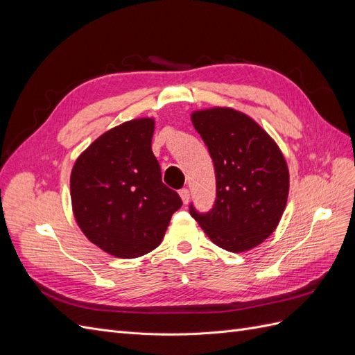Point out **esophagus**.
<instances>
[{"mask_svg": "<svg viewBox=\"0 0 355 355\" xmlns=\"http://www.w3.org/2000/svg\"><path fill=\"white\" fill-rule=\"evenodd\" d=\"M179 196H180L182 201H184V204H188V201H189V191H188V188H182L179 191Z\"/></svg>", "mask_w": 355, "mask_h": 355, "instance_id": "1", "label": "esophagus"}]
</instances>
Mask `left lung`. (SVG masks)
I'll list each match as a JSON object with an SVG mask.
<instances>
[{
	"instance_id": "left-lung-1",
	"label": "left lung",
	"mask_w": 355,
	"mask_h": 355,
	"mask_svg": "<svg viewBox=\"0 0 355 355\" xmlns=\"http://www.w3.org/2000/svg\"><path fill=\"white\" fill-rule=\"evenodd\" d=\"M216 175V200L189 213L209 239L232 253L261 244L277 228L288 196V168L277 144L252 118L231 108L191 115Z\"/></svg>"
}]
</instances>
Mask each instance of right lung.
Here are the masks:
<instances>
[{
  "instance_id": "add662e5",
  "label": "right lung",
  "mask_w": 355,
  "mask_h": 355,
  "mask_svg": "<svg viewBox=\"0 0 355 355\" xmlns=\"http://www.w3.org/2000/svg\"><path fill=\"white\" fill-rule=\"evenodd\" d=\"M154 120L127 121L85 149L71 173L75 219L93 244L123 259L159 245L182 200L161 180Z\"/></svg>"
}]
</instances>
